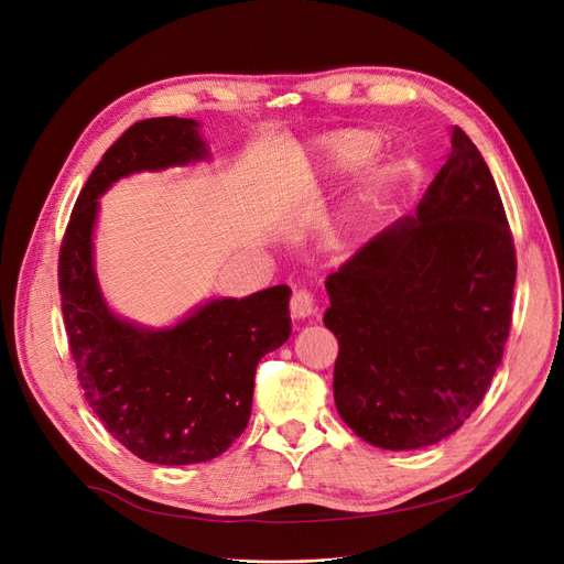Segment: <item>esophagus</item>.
<instances>
[{"mask_svg":"<svg viewBox=\"0 0 564 564\" xmlns=\"http://www.w3.org/2000/svg\"><path fill=\"white\" fill-rule=\"evenodd\" d=\"M317 304H315V294L308 290H294L292 300H290V315L294 319H306L315 315Z\"/></svg>","mask_w":564,"mask_h":564,"instance_id":"obj_1","label":"esophagus"}]
</instances>
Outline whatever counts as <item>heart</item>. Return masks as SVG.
<instances>
[{"mask_svg":"<svg viewBox=\"0 0 564 564\" xmlns=\"http://www.w3.org/2000/svg\"><path fill=\"white\" fill-rule=\"evenodd\" d=\"M379 134L372 130H343L329 141L327 169L334 175H351L364 169L379 151Z\"/></svg>","mask_w":564,"mask_h":564,"instance_id":"b5f03b06","label":"heart"}]
</instances>
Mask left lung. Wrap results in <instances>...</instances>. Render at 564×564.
Here are the masks:
<instances>
[{"label": "left lung", "mask_w": 564, "mask_h": 564, "mask_svg": "<svg viewBox=\"0 0 564 564\" xmlns=\"http://www.w3.org/2000/svg\"><path fill=\"white\" fill-rule=\"evenodd\" d=\"M416 217L329 274L334 400L364 441L413 451L485 400L512 324L517 251L487 162L462 128Z\"/></svg>", "instance_id": "obj_1"}]
</instances>
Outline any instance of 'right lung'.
I'll return each mask as SVG.
<instances>
[{"instance_id":"1","label":"right lung","mask_w":564,"mask_h":564,"mask_svg":"<svg viewBox=\"0 0 564 564\" xmlns=\"http://www.w3.org/2000/svg\"><path fill=\"white\" fill-rule=\"evenodd\" d=\"M205 158L192 118H148L128 128L82 187L58 249V292L79 387L105 430L143 462L215 459L251 416L253 377L290 336V288L217 300L166 332L113 317L96 283L91 230L98 196L132 171Z\"/></svg>"}]
</instances>
